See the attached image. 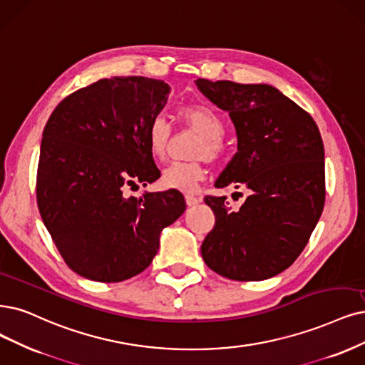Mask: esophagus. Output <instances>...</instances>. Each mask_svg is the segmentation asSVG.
I'll return each mask as SVG.
<instances>
[{"instance_id":"1","label":"esophagus","mask_w":365,"mask_h":365,"mask_svg":"<svg viewBox=\"0 0 365 365\" xmlns=\"http://www.w3.org/2000/svg\"><path fill=\"white\" fill-rule=\"evenodd\" d=\"M185 200H186V205H187V206H195V205H198V201H200V198H197V197L192 195V194H186V195H185Z\"/></svg>"}]
</instances>
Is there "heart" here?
Returning a JSON list of instances; mask_svg holds the SVG:
<instances>
[{
  "instance_id": "1",
  "label": "heart",
  "mask_w": 365,
  "mask_h": 365,
  "mask_svg": "<svg viewBox=\"0 0 365 365\" xmlns=\"http://www.w3.org/2000/svg\"><path fill=\"white\" fill-rule=\"evenodd\" d=\"M180 118L186 128L198 133V138L191 152V156L198 159L173 162L162 173V183L170 190L192 192L206 175L203 158L210 162H217L224 156L225 144L222 137L225 133V126L221 117L205 105L185 106L180 111ZM171 132V125L160 115L153 117L147 126L145 137L148 148L159 160L165 159L167 156Z\"/></svg>"
}]
</instances>
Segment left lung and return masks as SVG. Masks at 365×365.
<instances>
[{"label": "left lung", "instance_id": "left-lung-1", "mask_svg": "<svg viewBox=\"0 0 365 365\" xmlns=\"http://www.w3.org/2000/svg\"><path fill=\"white\" fill-rule=\"evenodd\" d=\"M197 87L230 114L237 153L215 186H245L233 210L206 195L215 225L201 245L205 263L236 281L278 275L304 251L325 206V148L313 117L275 87L200 78Z\"/></svg>", "mask_w": 365, "mask_h": 365}]
</instances>
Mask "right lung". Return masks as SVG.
I'll list each match as a JSON object with an SVG mask.
<instances>
[{"label":"right lung","instance_id":"1","mask_svg":"<svg viewBox=\"0 0 365 365\" xmlns=\"http://www.w3.org/2000/svg\"><path fill=\"white\" fill-rule=\"evenodd\" d=\"M170 86L144 76L99 79L64 98L43 129L36 198L63 260L78 275L118 282L143 272L162 228L186 209L178 190L126 197L160 178L147 126Z\"/></svg>","mask_w":365,"mask_h":365}]
</instances>
